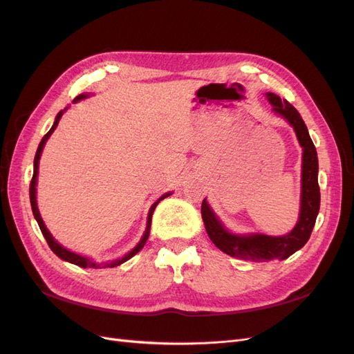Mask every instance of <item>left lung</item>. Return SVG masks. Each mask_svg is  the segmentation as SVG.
Wrapping results in <instances>:
<instances>
[{
	"label": "left lung",
	"instance_id": "left-lung-1",
	"mask_svg": "<svg viewBox=\"0 0 354 354\" xmlns=\"http://www.w3.org/2000/svg\"><path fill=\"white\" fill-rule=\"evenodd\" d=\"M273 111L283 116L294 127L299 145L303 147V171H301V209L295 227L283 236H267L261 233L234 234L223 226L216 214L209 208L207 199H203L201 214L209 239L218 250L227 255L242 260L264 263L270 260H285L295 251L301 250L307 243L315 227L320 207V190L317 183V152L310 138L307 127L294 106L281 100L279 95L267 93Z\"/></svg>",
	"mask_w": 354,
	"mask_h": 354
}]
</instances>
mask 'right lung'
<instances>
[{
	"instance_id": "right-lung-1",
	"label": "right lung",
	"mask_w": 354,
	"mask_h": 354,
	"mask_svg": "<svg viewBox=\"0 0 354 354\" xmlns=\"http://www.w3.org/2000/svg\"><path fill=\"white\" fill-rule=\"evenodd\" d=\"M85 97H87V95L81 94V95H78V97H75L73 103H77V102H80V100H82V99H85ZM62 115H63V111L57 113L55 124H53V127L50 128V131H48L44 137H42V140L39 142V146H38V149H37L35 159H34V176H32L30 186H29V198H30L32 212H34V217H35V220H37V223H38V226H39V229H41L42 234H44V238H46V241H47V243H48V246H50V250H51L53 252H55V254L59 257V259L65 260V261H69V263H72V264H75V266L84 267V269H87V267H90V269H102V267H103V269H104V267H116V266H120V264L125 263L127 260H130L133 255H136L138 251H140V250L143 248L145 243H146V241H147V238H149V233H151V224H152V216H153V211H155L156 205L159 203V201H162V199L168 198V196L171 195V192H168V194H165V195L160 196V198L153 203V205L151 207V209H149L147 226H146V230H145V234H143L142 241L138 242V243L134 246V250H131L130 252L125 254V255L122 257V259H118V260H113V261H109V263H94V261H91L90 259H87V257L78 255V254H75V252H71V251H69V250H66V248H63V246H62L57 241H55V238L51 236V233L48 232V229L46 227L44 221H42V218H41V216H39V211H38V207H37V187H35V186H37L38 164H39L41 152H42V149H44V145H46V142L48 140V137L51 136V133L56 130V127H57V124H59V121H60Z\"/></svg>"
}]
</instances>
